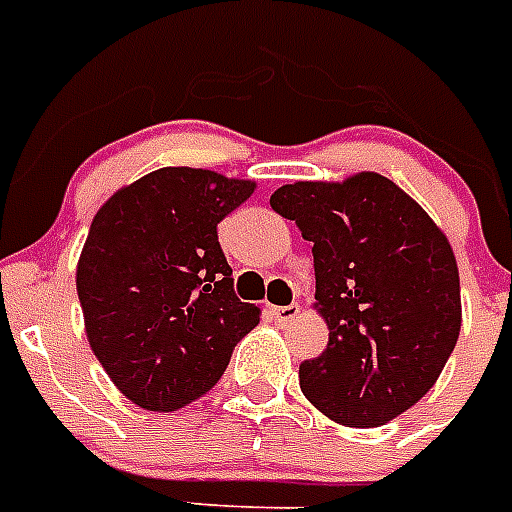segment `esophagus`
Segmentation results:
<instances>
[{
  "mask_svg": "<svg viewBox=\"0 0 512 512\" xmlns=\"http://www.w3.org/2000/svg\"><path fill=\"white\" fill-rule=\"evenodd\" d=\"M270 312H273V317H276L281 325H286V322L296 320V315H299V307H296V304H286V307H273Z\"/></svg>",
  "mask_w": 512,
  "mask_h": 512,
  "instance_id": "esophagus-1",
  "label": "esophagus"
}]
</instances>
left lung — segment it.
Instances as JSON below:
<instances>
[{
	"label": "left lung",
	"instance_id": "left-lung-1",
	"mask_svg": "<svg viewBox=\"0 0 512 512\" xmlns=\"http://www.w3.org/2000/svg\"><path fill=\"white\" fill-rule=\"evenodd\" d=\"M270 205L315 255L328 349L302 362L307 401L343 427H380L440 377L461 333L453 247L414 197L375 171L278 187Z\"/></svg>",
	"mask_w": 512,
	"mask_h": 512
}]
</instances>
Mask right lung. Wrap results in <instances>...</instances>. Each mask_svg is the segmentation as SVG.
Returning <instances> with one entry per match:
<instances>
[{
    "label": "right lung",
    "mask_w": 512,
    "mask_h": 512,
    "mask_svg": "<svg viewBox=\"0 0 512 512\" xmlns=\"http://www.w3.org/2000/svg\"><path fill=\"white\" fill-rule=\"evenodd\" d=\"M252 192V179L166 166L114 192L93 216L75 276L85 333L140 409L197 401L260 322V307L234 294L216 231Z\"/></svg>",
    "instance_id": "add662e5"
}]
</instances>
